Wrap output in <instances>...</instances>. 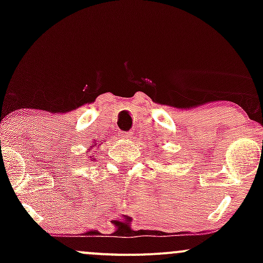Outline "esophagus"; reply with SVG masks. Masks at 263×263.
I'll return each instance as SVG.
<instances>
[{
    "label": "esophagus",
    "instance_id": "34e87169",
    "mask_svg": "<svg viewBox=\"0 0 263 263\" xmlns=\"http://www.w3.org/2000/svg\"><path fill=\"white\" fill-rule=\"evenodd\" d=\"M121 137H123V139L126 140H131L132 137H134V132H121V135H119Z\"/></svg>",
    "mask_w": 263,
    "mask_h": 263
}]
</instances>
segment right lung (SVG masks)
<instances>
[{"instance_id":"right-lung-1","label":"right lung","mask_w":263,"mask_h":263,"mask_svg":"<svg viewBox=\"0 0 263 263\" xmlns=\"http://www.w3.org/2000/svg\"><path fill=\"white\" fill-rule=\"evenodd\" d=\"M100 145H102V144H98V142H95V140H94V141H92L91 146L87 147V154H89V159L91 161H94L95 160V156H97V154L92 153V150H94V147H97V146H98V148H99Z\"/></svg>"}]
</instances>
